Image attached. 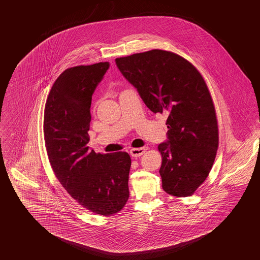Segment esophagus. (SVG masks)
Masks as SVG:
<instances>
[{"instance_id": "esophagus-1", "label": "esophagus", "mask_w": 260, "mask_h": 260, "mask_svg": "<svg viewBox=\"0 0 260 260\" xmlns=\"http://www.w3.org/2000/svg\"><path fill=\"white\" fill-rule=\"evenodd\" d=\"M146 150H147L146 147H142V148H137V149H132L131 151H129V153L134 157H139V156H141V155L145 153Z\"/></svg>"}]
</instances>
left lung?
<instances>
[{
	"instance_id": "left-lung-1",
	"label": "left lung",
	"mask_w": 260,
	"mask_h": 260,
	"mask_svg": "<svg viewBox=\"0 0 260 260\" xmlns=\"http://www.w3.org/2000/svg\"><path fill=\"white\" fill-rule=\"evenodd\" d=\"M123 76L153 113L168 112V140L159 144L162 188L191 196L206 180L218 148L213 99L199 71L181 56L152 49L116 58Z\"/></svg>"
}]
</instances>
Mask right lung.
Segmentation results:
<instances>
[{
    "instance_id": "1",
    "label": "right lung",
    "mask_w": 260,
    "mask_h": 260,
    "mask_svg": "<svg viewBox=\"0 0 260 260\" xmlns=\"http://www.w3.org/2000/svg\"><path fill=\"white\" fill-rule=\"evenodd\" d=\"M109 68L101 62L66 70L50 89L44 115L47 156L57 179L79 204L106 216L126 205L132 165L125 151L101 154L87 145L91 98Z\"/></svg>"
}]
</instances>
